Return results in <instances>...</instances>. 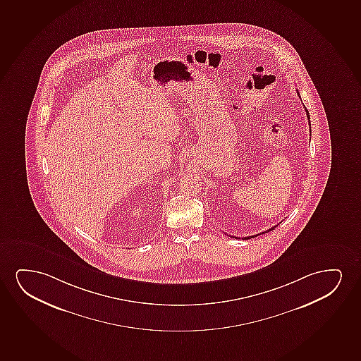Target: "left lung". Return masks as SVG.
Here are the masks:
<instances>
[{
  "mask_svg": "<svg viewBox=\"0 0 361 361\" xmlns=\"http://www.w3.org/2000/svg\"><path fill=\"white\" fill-rule=\"evenodd\" d=\"M298 94H299V92H298ZM299 95H300V94H299ZM306 115H307V118H309V121H310V115H309V111H307V110H306ZM310 123H311V122H310ZM276 226H273V228H271V229L268 230V231H271V230L276 229ZM263 233H266V231H263ZM258 235H259V234L252 235V236H247V238H245V239H246V240L252 239V238H255V236H258ZM231 238H234V236H231ZM235 239H238V238H235Z\"/></svg>",
  "mask_w": 361,
  "mask_h": 361,
  "instance_id": "obj_1",
  "label": "left lung"
}]
</instances>
